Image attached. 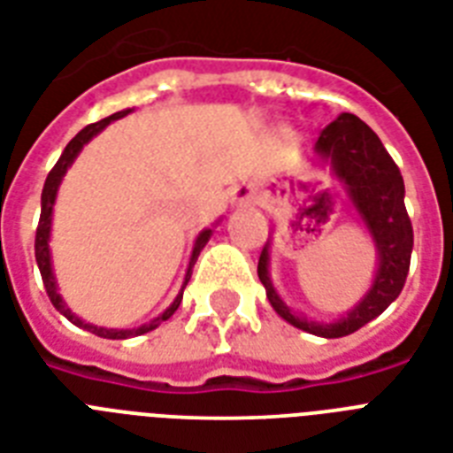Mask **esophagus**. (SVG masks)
<instances>
[{
	"label": "esophagus",
	"instance_id": "obj_1",
	"mask_svg": "<svg viewBox=\"0 0 453 453\" xmlns=\"http://www.w3.org/2000/svg\"><path fill=\"white\" fill-rule=\"evenodd\" d=\"M251 200H253V193L249 186H239V188H234L233 193L234 207H246V204H251Z\"/></svg>",
	"mask_w": 453,
	"mask_h": 453
}]
</instances>
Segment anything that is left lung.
Returning a JSON list of instances; mask_svg holds the SVG:
<instances>
[{
	"label": "left lung",
	"instance_id": "left-lung-1",
	"mask_svg": "<svg viewBox=\"0 0 453 453\" xmlns=\"http://www.w3.org/2000/svg\"><path fill=\"white\" fill-rule=\"evenodd\" d=\"M311 163L321 169H330V176L342 186L347 207L372 239L377 251L372 284L351 310L337 319L328 323L311 321L288 307L272 284V237L260 253L258 279L265 286L272 310L284 321L316 337L334 340L363 328L400 296L410 272L414 233L405 209V183L398 165L393 163L380 137L358 116L340 113L333 123L326 125L314 143Z\"/></svg>",
	"mask_w": 453,
	"mask_h": 453
}]
</instances>
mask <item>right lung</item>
Wrapping results in <instances>:
<instances>
[{"mask_svg": "<svg viewBox=\"0 0 453 453\" xmlns=\"http://www.w3.org/2000/svg\"><path fill=\"white\" fill-rule=\"evenodd\" d=\"M130 111H132V109H123V111L109 116V119H102V120H97V123L88 125V127H83V130H81L79 134H76V137H73L72 142L67 143V146H65L60 160L55 163V167L50 169V174H48L46 183H43L42 219H39V227H36V242H35L36 265H39V272H42L43 286H46V293H48V297H50V303H53L55 310L60 311L65 319H69L73 326H79V328L88 330V333L97 334V337H106V340H127V337H137V334L150 333V330H156L160 323L167 321L169 316L179 310V304H181V297H183V288H186L190 274H193V267H195V263H197V256H200V251L204 249V246H207V242L211 239V234H214V227L220 223V219H219L214 226L204 227V230H202V233L195 237V244H193V251H190V260H188V267H186V277H183L181 290H179V296L174 297V303L169 304L163 314L156 316L153 321L143 323V326H139V328H132V330H127V328H125V330L123 328H102V326H95V323L83 321L79 314H73V311L69 310V304L62 300L60 288H58V279H55V272H53V258H50V230H53V209H55V200H58V190H60L62 179H65L67 169L73 165V160L79 157V153L83 150V146H86V143L90 142L93 137H97L99 132L104 130L106 125H111L113 120L123 119V116H127Z\"/></svg>", "mask_w": 453, "mask_h": 453, "instance_id": "obj_1", "label": "right lung"}]
</instances>
